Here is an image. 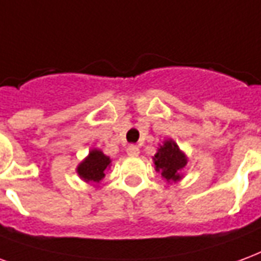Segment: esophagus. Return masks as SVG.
Wrapping results in <instances>:
<instances>
[{
    "label": "esophagus",
    "mask_w": 261,
    "mask_h": 261,
    "mask_svg": "<svg viewBox=\"0 0 261 261\" xmlns=\"http://www.w3.org/2000/svg\"><path fill=\"white\" fill-rule=\"evenodd\" d=\"M126 151H128L129 155H132V157H136V155H139V153H140L139 147L138 146H135V144H130L128 149H126Z\"/></svg>",
    "instance_id": "obj_1"
}]
</instances>
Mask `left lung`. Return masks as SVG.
<instances>
[{
    "label": "left lung",
    "mask_w": 261,
    "mask_h": 261,
    "mask_svg": "<svg viewBox=\"0 0 261 261\" xmlns=\"http://www.w3.org/2000/svg\"><path fill=\"white\" fill-rule=\"evenodd\" d=\"M154 164L165 179L174 182L180 178L179 171L186 165V157L172 140H167L154 155Z\"/></svg>",
    "instance_id": "left-lung-1"
}]
</instances>
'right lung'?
I'll use <instances>...</instances> for the list:
<instances>
[{"label":"right lung","mask_w":261,"mask_h":261,"mask_svg":"<svg viewBox=\"0 0 261 261\" xmlns=\"http://www.w3.org/2000/svg\"><path fill=\"white\" fill-rule=\"evenodd\" d=\"M110 157L104 155L100 150H93L83 163L77 167V174L87 182H98L104 178V171L110 165Z\"/></svg>","instance_id":"obj_1"}]
</instances>
